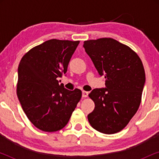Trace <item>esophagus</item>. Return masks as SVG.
I'll use <instances>...</instances> for the list:
<instances>
[{
	"mask_svg": "<svg viewBox=\"0 0 159 159\" xmlns=\"http://www.w3.org/2000/svg\"><path fill=\"white\" fill-rule=\"evenodd\" d=\"M88 96V92L87 91H82V97L87 98Z\"/></svg>",
	"mask_w": 159,
	"mask_h": 159,
	"instance_id": "1",
	"label": "esophagus"
}]
</instances>
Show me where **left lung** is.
Here are the masks:
<instances>
[{
  "mask_svg": "<svg viewBox=\"0 0 159 159\" xmlns=\"http://www.w3.org/2000/svg\"><path fill=\"white\" fill-rule=\"evenodd\" d=\"M83 47L106 79L105 88H95L89 94L95 108L88 114V121L100 132L116 133L140 106L145 82L142 61L129 46L113 38L86 40Z\"/></svg>",
  "mask_w": 159,
  "mask_h": 159,
  "instance_id": "8db88e82",
  "label": "left lung"
}]
</instances>
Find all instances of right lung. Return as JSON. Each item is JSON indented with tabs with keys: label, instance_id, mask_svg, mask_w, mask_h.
<instances>
[{
	"label": "right lung",
	"instance_id": "obj_1",
	"mask_svg": "<svg viewBox=\"0 0 159 159\" xmlns=\"http://www.w3.org/2000/svg\"><path fill=\"white\" fill-rule=\"evenodd\" d=\"M79 43L51 39L30 50L19 63L17 96L27 118L42 131L63 129L81 99V90H67L57 80L66 74Z\"/></svg>",
	"mask_w": 159,
	"mask_h": 159
}]
</instances>
